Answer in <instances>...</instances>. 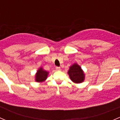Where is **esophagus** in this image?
I'll use <instances>...</instances> for the list:
<instances>
[{
  "mask_svg": "<svg viewBox=\"0 0 120 120\" xmlns=\"http://www.w3.org/2000/svg\"><path fill=\"white\" fill-rule=\"evenodd\" d=\"M56 70L57 71H60V70H61V68L57 67H56Z\"/></svg>",
  "mask_w": 120,
  "mask_h": 120,
  "instance_id": "obj_1",
  "label": "esophagus"
}]
</instances>
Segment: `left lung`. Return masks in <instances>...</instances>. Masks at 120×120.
<instances>
[{"instance_id": "obj_1", "label": "left lung", "mask_w": 120, "mask_h": 120, "mask_svg": "<svg viewBox=\"0 0 120 120\" xmlns=\"http://www.w3.org/2000/svg\"><path fill=\"white\" fill-rule=\"evenodd\" d=\"M68 74L70 79L75 83L83 82L85 78V75L82 69L77 63H74L70 66L68 71Z\"/></svg>"}]
</instances>
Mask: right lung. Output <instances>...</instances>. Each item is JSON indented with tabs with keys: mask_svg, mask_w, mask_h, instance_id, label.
I'll return each mask as SVG.
<instances>
[{
	"mask_svg": "<svg viewBox=\"0 0 120 120\" xmlns=\"http://www.w3.org/2000/svg\"><path fill=\"white\" fill-rule=\"evenodd\" d=\"M49 71L43 70L42 67H40L37 70L35 75V81L37 82H42L45 81L48 78Z\"/></svg>",
	"mask_w": 120,
	"mask_h": 120,
	"instance_id": "right-lung-1",
	"label": "right lung"
}]
</instances>
